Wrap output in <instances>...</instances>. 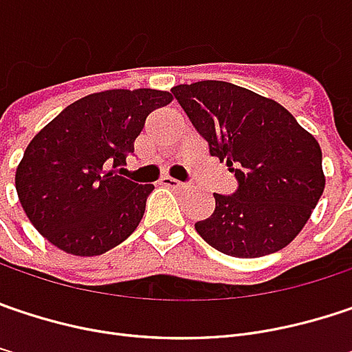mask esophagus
I'll use <instances>...</instances> for the list:
<instances>
[{
    "label": "esophagus",
    "mask_w": 352,
    "mask_h": 352,
    "mask_svg": "<svg viewBox=\"0 0 352 352\" xmlns=\"http://www.w3.org/2000/svg\"><path fill=\"white\" fill-rule=\"evenodd\" d=\"M163 187H169V189H187V185L185 183H181V181H177L173 177H161V181H159Z\"/></svg>",
    "instance_id": "1"
}]
</instances>
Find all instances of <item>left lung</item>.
Returning <instances> with one entry per match:
<instances>
[{
	"instance_id": "left-lung-1",
	"label": "left lung",
	"mask_w": 352,
	"mask_h": 352,
	"mask_svg": "<svg viewBox=\"0 0 352 352\" xmlns=\"http://www.w3.org/2000/svg\"><path fill=\"white\" fill-rule=\"evenodd\" d=\"M171 94L239 183L233 195L215 193V211L197 221V233L239 258L287 247L324 189L317 139L277 101L227 81L177 85Z\"/></svg>"
}]
</instances>
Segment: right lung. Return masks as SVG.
Here are the masks:
<instances>
[{
	"mask_svg": "<svg viewBox=\"0 0 352 352\" xmlns=\"http://www.w3.org/2000/svg\"><path fill=\"white\" fill-rule=\"evenodd\" d=\"M157 89H109L67 105L28 145L15 171L19 203L57 249L94 257L137 229L153 185L115 169L125 165L151 111L171 103Z\"/></svg>",
	"mask_w": 352,
	"mask_h": 352,
	"instance_id": "add662e5",
	"label": "right lung"
}]
</instances>
